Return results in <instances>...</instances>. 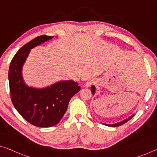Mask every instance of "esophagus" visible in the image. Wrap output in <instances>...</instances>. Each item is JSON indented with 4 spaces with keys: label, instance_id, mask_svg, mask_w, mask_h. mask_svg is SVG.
<instances>
[{
    "label": "esophagus",
    "instance_id": "1",
    "mask_svg": "<svg viewBox=\"0 0 157 157\" xmlns=\"http://www.w3.org/2000/svg\"><path fill=\"white\" fill-rule=\"evenodd\" d=\"M93 81L92 80H88L86 83V86H90L92 85Z\"/></svg>",
    "mask_w": 157,
    "mask_h": 157
}]
</instances>
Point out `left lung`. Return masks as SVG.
<instances>
[{
	"label": "left lung",
	"mask_w": 157,
	"mask_h": 157,
	"mask_svg": "<svg viewBox=\"0 0 157 157\" xmlns=\"http://www.w3.org/2000/svg\"><path fill=\"white\" fill-rule=\"evenodd\" d=\"M91 90H92V94H94V92H95V87H94V86H92V88H91ZM133 116H134V115L132 116H130L129 118L125 119V120H124V121H121V122L117 123H115V124H112V125H109V124H104V125H108V126H111V127H118V126H120V125H123V124L125 123L126 122H128V121H129V120H130V119L132 118Z\"/></svg>",
	"instance_id": "8db88e82"
}]
</instances>
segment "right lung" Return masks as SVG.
<instances>
[{
    "mask_svg": "<svg viewBox=\"0 0 157 157\" xmlns=\"http://www.w3.org/2000/svg\"><path fill=\"white\" fill-rule=\"evenodd\" d=\"M41 35L20 48L12 59L8 72L11 101L18 113L32 125L51 127L57 124L67 111L70 99L80 90L78 82L70 80L38 90L28 87L22 78V67L30 49L52 39Z\"/></svg>",
    "mask_w": 157,
    "mask_h": 157,
    "instance_id": "add662e5",
    "label": "right lung"
}]
</instances>
